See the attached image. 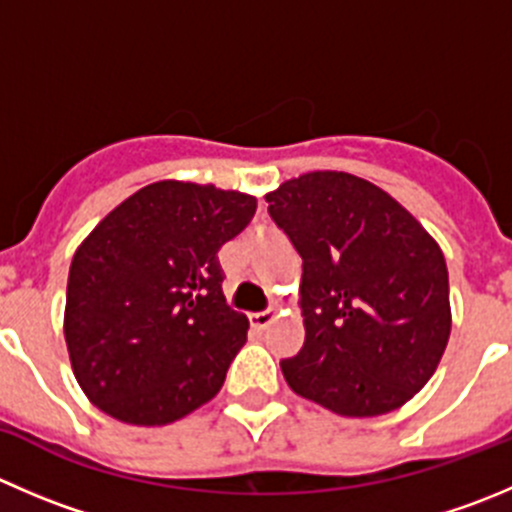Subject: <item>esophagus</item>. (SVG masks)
<instances>
[{
  "label": "esophagus",
  "instance_id": "34e87169",
  "mask_svg": "<svg viewBox=\"0 0 512 512\" xmlns=\"http://www.w3.org/2000/svg\"><path fill=\"white\" fill-rule=\"evenodd\" d=\"M277 317L275 310H262V312H252L250 315V325L255 327V330H265L267 325H270L272 320Z\"/></svg>",
  "mask_w": 512,
  "mask_h": 512
}]
</instances>
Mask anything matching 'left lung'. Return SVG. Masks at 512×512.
<instances>
[{
  "label": "left lung",
  "mask_w": 512,
  "mask_h": 512,
  "mask_svg": "<svg viewBox=\"0 0 512 512\" xmlns=\"http://www.w3.org/2000/svg\"><path fill=\"white\" fill-rule=\"evenodd\" d=\"M265 200L302 257L305 345L280 362L287 385L342 418L398 410L438 370L453 325L438 242L347 172H307Z\"/></svg>",
  "instance_id": "8db88e82"
}]
</instances>
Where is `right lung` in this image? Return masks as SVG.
<instances>
[{"instance_id":"add662e5","label":"right lung","mask_w":512,"mask_h":512,"mask_svg":"<svg viewBox=\"0 0 512 512\" xmlns=\"http://www.w3.org/2000/svg\"><path fill=\"white\" fill-rule=\"evenodd\" d=\"M255 210L245 192L162 180L84 237L69 267L64 340L89 403L155 428L220 393L250 322L227 307L217 252Z\"/></svg>"}]
</instances>
